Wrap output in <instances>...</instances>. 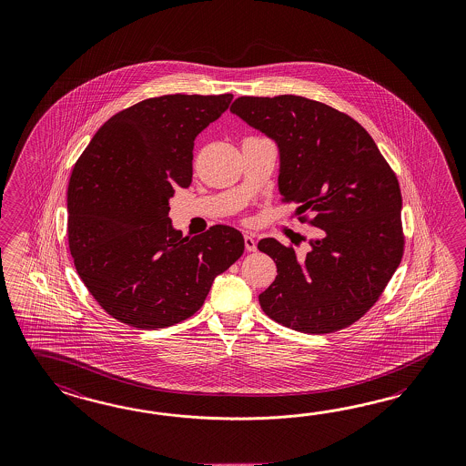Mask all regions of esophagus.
<instances>
[{
	"label": "esophagus",
	"mask_w": 466,
	"mask_h": 466,
	"mask_svg": "<svg viewBox=\"0 0 466 466\" xmlns=\"http://www.w3.org/2000/svg\"><path fill=\"white\" fill-rule=\"evenodd\" d=\"M245 248L247 252H255L257 250V241L253 238L252 235H245Z\"/></svg>",
	"instance_id": "1"
}]
</instances>
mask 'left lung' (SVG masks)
Returning a JSON list of instances; mask_svg holds the SVG:
<instances>
[{"instance_id":"left-lung-1","label":"left lung","mask_w":466,"mask_h":466,"mask_svg":"<svg viewBox=\"0 0 466 466\" xmlns=\"http://www.w3.org/2000/svg\"><path fill=\"white\" fill-rule=\"evenodd\" d=\"M231 112L280 149L279 190L317 228L293 245L258 241L278 278L258 296L267 317L305 333L342 330L362 319L400 266L405 235L399 178L370 133L344 112L296 95L239 96Z\"/></svg>"}]
</instances>
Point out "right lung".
Segmentation results:
<instances>
[{
    "label": "right lung",
    "mask_w": 466,
    "mask_h": 466,
    "mask_svg": "<svg viewBox=\"0 0 466 466\" xmlns=\"http://www.w3.org/2000/svg\"><path fill=\"white\" fill-rule=\"evenodd\" d=\"M233 95H163L106 120L67 187V243L95 301L112 319L155 330L190 319L214 278L245 248L235 228L199 237L172 228L168 199L192 180L194 139Z\"/></svg>",
    "instance_id": "1"
}]
</instances>
